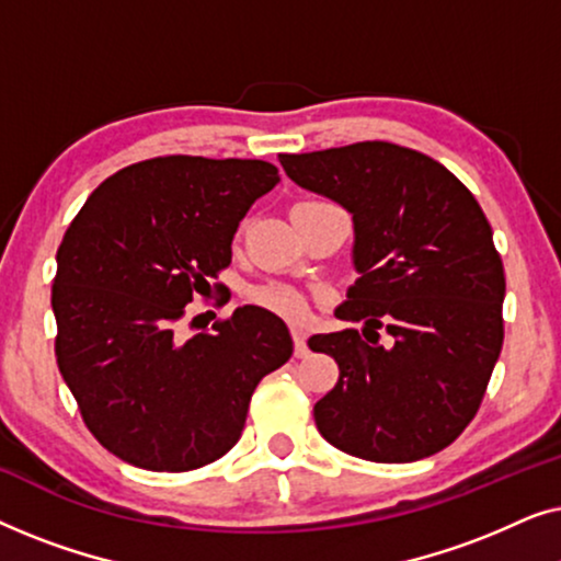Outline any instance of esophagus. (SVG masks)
<instances>
[{"mask_svg": "<svg viewBox=\"0 0 561 561\" xmlns=\"http://www.w3.org/2000/svg\"><path fill=\"white\" fill-rule=\"evenodd\" d=\"M290 334H294V355H296V357H306V355H309V347H306L304 329L294 327V329H290Z\"/></svg>", "mask_w": 561, "mask_h": 561, "instance_id": "esophagus-1", "label": "esophagus"}]
</instances>
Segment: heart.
<instances>
[{
	"mask_svg": "<svg viewBox=\"0 0 561 561\" xmlns=\"http://www.w3.org/2000/svg\"><path fill=\"white\" fill-rule=\"evenodd\" d=\"M250 301L286 319H301L306 311L304 294L288 283H263L250 290Z\"/></svg>",
	"mask_w": 561,
	"mask_h": 561,
	"instance_id": "b5f03b06",
	"label": "heart"
}]
</instances>
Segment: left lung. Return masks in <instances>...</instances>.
<instances>
[{
	"instance_id": "left-lung-1",
	"label": "left lung",
	"mask_w": 561,
	"mask_h": 561,
	"mask_svg": "<svg viewBox=\"0 0 561 561\" xmlns=\"http://www.w3.org/2000/svg\"><path fill=\"white\" fill-rule=\"evenodd\" d=\"M278 158L290 181L355 221L359 278L336 317L365 327L309 340L340 365L313 405L319 434L370 462L436 455L474 419L503 347L505 275L478 198L434 158L393 142Z\"/></svg>"
}]
</instances>
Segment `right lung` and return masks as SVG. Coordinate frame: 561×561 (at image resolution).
I'll return each mask as SVG.
<instances>
[{
  "label": "right lung",
  "instance_id": "1",
  "mask_svg": "<svg viewBox=\"0 0 561 561\" xmlns=\"http://www.w3.org/2000/svg\"><path fill=\"white\" fill-rule=\"evenodd\" d=\"M278 181L265 160L150 158L110 175L66 229L50 298L58 370L89 432L125 462L186 472L227 455L257 382L294 355L288 327L260 306L175 334Z\"/></svg>",
  "mask_w": 561,
  "mask_h": 561
}]
</instances>
